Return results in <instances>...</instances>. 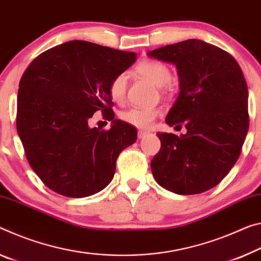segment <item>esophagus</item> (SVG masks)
<instances>
[{
  "mask_svg": "<svg viewBox=\"0 0 261 261\" xmlns=\"http://www.w3.org/2000/svg\"><path fill=\"white\" fill-rule=\"evenodd\" d=\"M147 135H148V132H146V131H143V130H139V131H138V138H139V139L145 138Z\"/></svg>",
  "mask_w": 261,
  "mask_h": 261,
  "instance_id": "1",
  "label": "esophagus"
}]
</instances>
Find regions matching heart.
Instances as JSON below:
<instances>
[{
    "label": "heart",
    "mask_w": 261,
    "mask_h": 261,
    "mask_svg": "<svg viewBox=\"0 0 261 261\" xmlns=\"http://www.w3.org/2000/svg\"><path fill=\"white\" fill-rule=\"evenodd\" d=\"M136 71L140 75L150 80L153 85L156 87H165L169 84L172 79L171 69L167 65H165L156 60H144L139 63L136 67ZM127 86V75L126 73L117 74L109 85V94L110 97L115 102H122L125 97ZM160 114L158 108H139L134 107L121 114L122 121H124L130 125L140 127V129H146L151 126L154 122L156 116Z\"/></svg>",
    "instance_id": "obj_1"
}]
</instances>
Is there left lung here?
I'll return each instance as SVG.
<instances>
[{
  "label": "left lung",
  "mask_w": 261,
  "mask_h": 261,
  "mask_svg": "<svg viewBox=\"0 0 261 261\" xmlns=\"http://www.w3.org/2000/svg\"><path fill=\"white\" fill-rule=\"evenodd\" d=\"M147 56L176 67L180 92L166 123H185L187 129L180 136L156 134L161 148L151 161L152 174L179 195L212 189L233 167L249 130V90L242 69L229 53L198 39Z\"/></svg>",
  "instance_id": "1"
}]
</instances>
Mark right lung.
Listing matches in <instances>:
<instances>
[{
  "label": "right lung",
  "mask_w": 261,
  "mask_h": 261,
  "mask_svg": "<svg viewBox=\"0 0 261 261\" xmlns=\"http://www.w3.org/2000/svg\"><path fill=\"white\" fill-rule=\"evenodd\" d=\"M124 52L71 40L41 53L24 72L17 97V132L27 159L45 186L60 195L86 197L113 180L116 160L137 140V129L115 119L113 79L137 60ZM101 110L109 132L90 128Z\"/></svg>",
  "instance_id": "1"
}]
</instances>
